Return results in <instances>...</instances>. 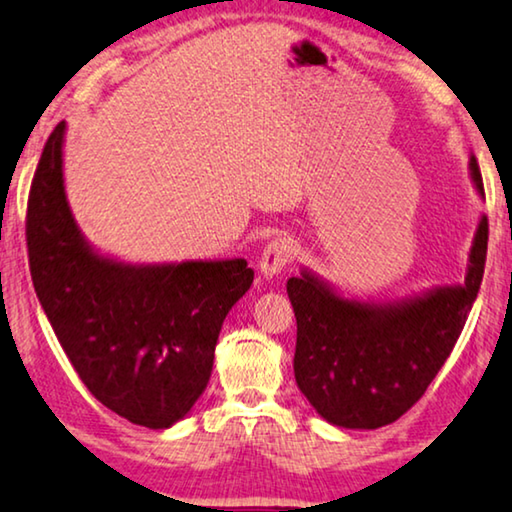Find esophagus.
<instances>
[{
  "instance_id": "34e87169",
  "label": "esophagus",
  "mask_w": 512,
  "mask_h": 512,
  "mask_svg": "<svg viewBox=\"0 0 512 512\" xmlns=\"http://www.w3.org/2000/svg\"><path fill=\"white\" fill-rule=\"evenodd\" d=\"M295 256V244L288 238H274L265 244L261 251V261H258V268H261L263 277H274L281 270L286 268L288 263L293 261Z\"/></svg>"
}]
</instances>
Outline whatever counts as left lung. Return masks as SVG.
I'll return each instance as SVG.
<instances>
[{"label": "left lung", "instance_id": "8db88e82", "mask_svg": "<svg viewBox=\"0 0 512 512\" xmlns=\"http://www.w3.org/2000/svg\"><path fill=\"white\" fill-rule=\"evenodd\" d=\"M471 182L485 198L476 157ZM487 217L473 233L464 284L432 286L402 300L339 293L307 268L286 281L298 321L293 372L302 395L330 425L376 429L404 416L439 374L485 272Z\"/></svg>", "mask_w": 512, "mask_h": 512}]
</instances>
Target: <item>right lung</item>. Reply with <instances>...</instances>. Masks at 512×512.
Wrapping results in <instances>:
<instances>
[{
    "mask_svg": "<svg viewBox=\"0 0 512 512\" xmlns=\"http://www.w3.org/2000/svg\"><path fill=\"white\" fill-rule=\"evenodd\" d=\"M64 133L43 147L27 203L34 291L80 381L133 425L166 429L203 395L231 307L254 281L244 258L133 265L99 254L64 189Z\"/></svg>",
    "mask_w": 512,
    "mask_h": 512,
    "instance_id": "1",
    "label": "right lung"
}]
</instances>
